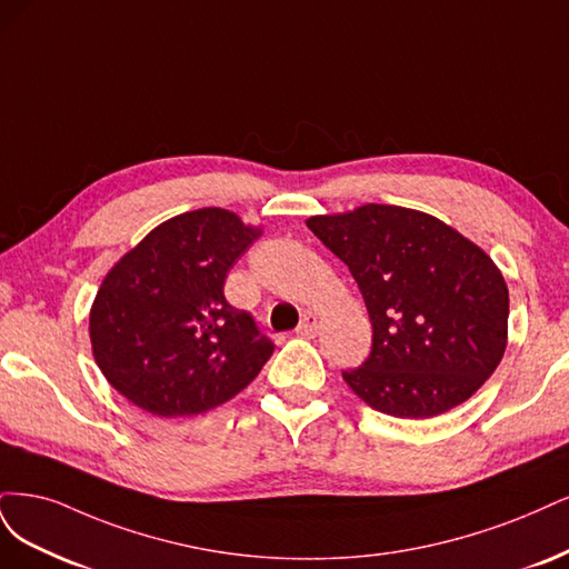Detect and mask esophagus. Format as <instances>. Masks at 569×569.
<instances>
[{
	"instance_id": "34e87169",
	"label": "esophagus",
	"mask_w": 569,
	"mask_h": 569,
	"mask_svg": "<svg viewBox=\"0 0 569 569\" xmlns=\"http://www.w3.org/2000/svg\"><path fill=\"white\" fill-rule=\"evenodd\" d=\"M317 331H319V317L311 315V311H307V315L300 321V326H298V333L305 336V338H315Z\"/></svg>"
}]
</instances>
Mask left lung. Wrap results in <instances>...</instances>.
<instances>
[{"instance_id":"8db88e82","label":"left lung","mask_w":569,"mask_h":569,"mask_svg":"<svg viewBox=\"0 0 569 569\" xmlns=\"http://www.w3.org/2000/svg\"><path fill=\"white\" fill-rule=\"evenodd\" d=\"M307 227L355 277L371 355L345 382L371 409L432 418L478 392L508 342V286L489 254L432 214L369 203Z\"/></svg>"}]
</instances>
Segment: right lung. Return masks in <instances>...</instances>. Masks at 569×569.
<instances>
[{
  "label": "right lung",
  "mask_w": 569,
  "mask_h": 569,
  "mask_svg": "<svg viewBox=\"0 0 569 569\" xmlns=\"http://www.w3.org/2000/svg\"><path fill=\"white\" fill-rule=\"evenodd\" d=\"M260 233L236 212L200 208L158 224L106 273L89 311L91 352L134 407L206 413L262 371L271 340L224 298L229 269Z\"/></svg>",
  "instance_id": "right-lung-1"
}]
</instances>
